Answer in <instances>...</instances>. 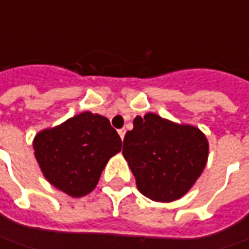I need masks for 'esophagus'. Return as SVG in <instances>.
I'll return each instance as SVG.
<instances>
[{"label": "esophagus", "instance_id": "obj_1", "mask_svg": "<svg viewBox=\"0 0 249 249\" xmlns=\"http://www.w3.org/2000/svg\"><path fill=\"white\" fill-rule=\"evenodd\" d=\"M124 134H126V130H124V129H120V130H119V136H120V139L123 140V137H124Z\"/></svg>", "mask_w": 249, "mask_h": 249}]
</instances>
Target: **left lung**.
Segmentation results:
<instances>
[{"instance_id":"left-lung-1","label":"left lung","mask_w":249,"mask_h":249,"mask_svg":"<svg viewBox=\"0 0 249 249\" xmlns=\"http://www.w3.org/2000/svg\"><path fill=\"white\" fill-rule=\"evenodd\" d=\"M123 140V157L137 188L149 199L170 202L183 196L201 176L208 141L199 129L176 124L155 113L137 116Z\"/></svg>"}]
</instances>
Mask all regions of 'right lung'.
Segmentation results:
<instances>
[{"label": "right lung", "instance_id": "obj_1", "mask_svg": "<svg viewBox=\"0 0 249 249\" xmlns=\"http://www.w3.org/2000/svg\"><path fill=\"white\" fill-rule=\"evenodd\" d=\"M33 147L45 178L68 196H83L95 188L107 162L122 149V140L107 118L83 112L38 133Z\"/></svg>", "mask_w": 249, "mask_h": 249}]
</instances>
